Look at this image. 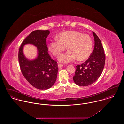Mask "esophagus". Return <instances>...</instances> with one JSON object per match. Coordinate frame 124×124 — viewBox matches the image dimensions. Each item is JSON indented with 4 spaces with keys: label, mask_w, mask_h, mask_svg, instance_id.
Here are the masks:
<instances>
[{
    "label": "esophagus",
    "mask_w": 124,
    "mask_h": 124,
    "mask_svg": "<svg viewBox=\"0 0 124 124\" xmlns=\"http://www.w3.org/2000/svg\"><path fill=\"white\" fill-rule=\"evenodd\" d=\"M63 65H62V64H58V67H59V68L62 67H63Z\"/></svg>",
    "instance_id": "obj_1"
}]
</instances>
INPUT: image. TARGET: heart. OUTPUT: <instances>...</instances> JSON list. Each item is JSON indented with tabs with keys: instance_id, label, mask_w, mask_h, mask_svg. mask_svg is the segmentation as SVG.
<instances>
[{
	"instance_id": "obj_1",
	"label": "heart",
	"mask_w": 124,
	"mask_h": 124,
	"mask_svg": "<svg viewBox=\"0 0 124 124\" xmlns=\"http://www.w3.org/2000/svg\"><path fill=\"white\" fill-rule=\"evenodd\" d=\"M66 53L60 55L59 61L64 63L73 62L78 59L83 61L88 58L93 50V41L86 34L75 31L62 32L49 43V50L53 55L58 56L67 48Z\"/></svg>"
}]
</instances>
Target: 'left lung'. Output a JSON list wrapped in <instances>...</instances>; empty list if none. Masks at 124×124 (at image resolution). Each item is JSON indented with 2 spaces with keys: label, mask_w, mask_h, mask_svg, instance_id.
<instances>
[{
  "label": "left lung",
  "mask_w": 124,
  "mask_h": 124,
  "mask_svg": "<svg viewBox=\"0 0 124 124\" xmlns=\"http://www.w3.org/2000/svg\"><path fill=\"white\" fill-rule=\"evenodd\" d=\"M93 33L94 38V50L88 59L76 66L73 77L74 82L79 86H88L94 83L100 77L105 64L106 57L101 42L95 32L93 31Z\"/></svg>",
  "instance_id": "left-lung-1"
}]
</instances>
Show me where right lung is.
Wrapping results in <instances>:
<instances>
[{
	"instance_id": "1",
	"label": "right lung",
	"mask_w": 124,
	"mask_h": 124,
	"mask_svg": "<svg viewBox=\"0 0 124 124\" xmlns=\"http://www.w3.org/2000/svg\"><path fill=\"white\" fill-rule=\"evenodd\" d=\"M49 33V30L33 31L22 42L18 51V61L22 74L32 86L39 90L51 88L55 82L58 74L57 62L52 59L48 53L46 38ZM27 43L37 47L39 54L36 59L29 61L24 57L23 48Z\"/></svg>"
}]
</instances>
